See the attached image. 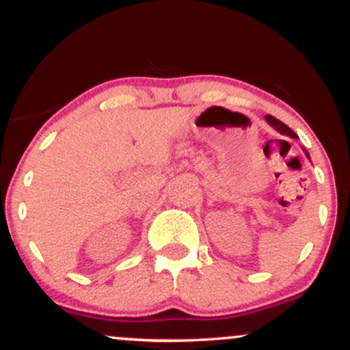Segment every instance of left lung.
<instances>
[{
	"label": "left lung",
	"mask_w": 350,
	"mask_h": 350,
	"mask_svg": "<svg viewBox=\"0 0 350 350\" xmlns=\"http://www.w3.org/2000/svg\"><path fill=\"white\" fill-rule=\"evenodd\" d=\"M265 120H267V123L270 124V126L275 128V130L278 131V133L284 135V136H290V138H298V135H296L295 131H293L290 126H286V124H284L283 122H280V120H276L275 116H271V115H267V116H265ZM303 151H304V154H306L308 158H309L308 151H306V150H303Z\"/></svg>",
	"instance_id": "obj_1"
}]
</instances>
